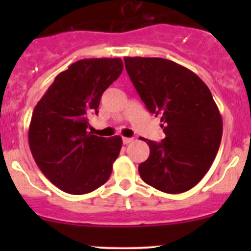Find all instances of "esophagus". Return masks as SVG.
<instances>
[{"label":"esophagus","instance_id":"34e87169","mask_svg":"<svg viewBox=\"0 0 251 251\" xmlns=\"http://www.w3.org/2000/svg\"><path fill=\"white\" fill-rule=\"evenodd\" d=\"M132 141H133V138H130V137H124L123 138V143L124 144H128V143H131Z\"/></svg>","mask_w":251,"mask_h":251}]
</instances>
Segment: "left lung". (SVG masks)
<instances>
[{
	"mask_svg": "<svg viewBox=\"0 0 251 251\" xmlns=\"http://www.w3.org/2000/svg\"><path fill=\"white\" fill-rule=\"evenodd\" d=\"M147 109L160 116L166 137L147 141L144 182L169 194L189 191L209 171L222 138V118L209 87L192 70L164 58L125 57Z\"/></svg>",
	"mask_w": 251,
	"mask_h": 251,
	"instance_id": "obj_1",
	"label": "left lung"
}]
</instances>
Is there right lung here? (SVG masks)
Masks as SVG:
<instances>
[{"label": "right lung", "instance_id": "obj_1", "mask_svg": "<svg viewBox=\"0 0 251 251\" xmlns=\"http://www.w3.org/2000/svg\"><path fill=\"white\" fill-rule=\"evenodd\" d=\"M123 68L120 58L77 60L55 76L32 111L30 151L42 174L65 193H90L110 177L123 140L88 132V115L98 113L103 92Z\"/></svg>", "mask_w": 251, "mask_h": 251}]
</instances>
